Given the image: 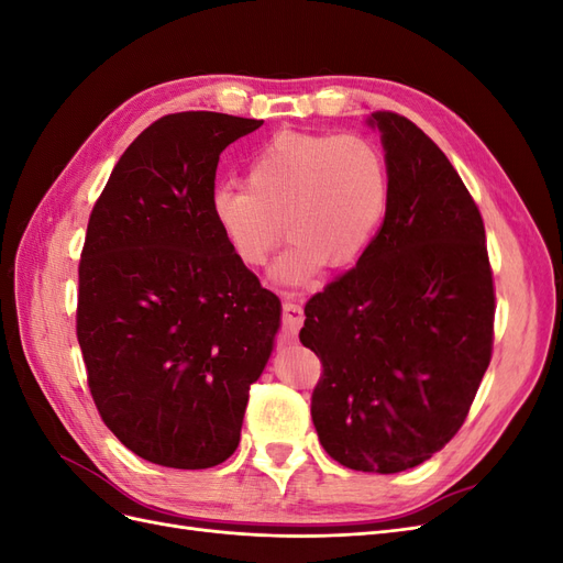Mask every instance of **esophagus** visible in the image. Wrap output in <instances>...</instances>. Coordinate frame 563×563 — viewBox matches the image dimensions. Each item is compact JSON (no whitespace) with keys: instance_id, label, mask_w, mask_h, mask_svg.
Returning <instances> with one entry per match:
<instances>
[{"instance_id":"34e87169","label":"esophagus","mask_w":563,"mask_h":563,"mask_svg":"<svg viewBox=\"0 0 563 563\" xmlns=\"http://www.w3.org/2000/svg\"><path fill=\"white\" fill-rule=\"evenodd\" d=\"M302 321H305L302 305L296 302V300H284V305H282V323H284V329L288 333H298L300 327H302Z\"/></svg>"}]
</instances>
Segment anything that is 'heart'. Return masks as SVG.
Masks as SVG:
<instances>
[{
    "label": "heart",
    "instance_id": "b5f03b06",
    "mask_svg": "<svg viewBox=\"0 0 563 563\" xmlns=\"http://www.w3.org/2000/svg\"><path fill=\"white\" fill-rule=\"evenodd\" d=\"M383 150L356 133L284 131L246 168V187H218L211 218L232 255L258 267L282 242L275 277L310 279L317 267L343 269L362 258L387 207Z\"/></svg>",
    "mask_w": 563,
    "mask_h": 563
}]
</instances>
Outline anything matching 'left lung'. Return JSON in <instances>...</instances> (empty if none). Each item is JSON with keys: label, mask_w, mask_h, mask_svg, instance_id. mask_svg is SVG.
I'll return each instance as SVG.
<instances>
[{"label": "left lung", "mask_w": 563, "mask_h": 563, "mask_svg": "<svg viewBox=\"0 0 563 563\" xmlns=\"http://www.w3.org/2000/svg\"><path fill=\"white\" fill-rule=\"evenodd\" d=\"M389 192L352 269L305 305L300 343L321 362L319 441L356 472L411 470L463 428L493 352L496 288L484 220L428 133L373 112Z\"/></svg>", "instance_id": "left-lung-1"}]
</instances>
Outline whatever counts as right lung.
<instances>
[{
  "mask_svg": "<svg viewBox=\"0 0 563 563\" xmlns=\"http://www.w3.org/2000/svg\"><path fill=\"white\" fill-rule=\"evenodd\" d=\"M261 124L166 114L126 147L93 203L77 340L100 418L155 465L228 460L275 345L279 298L234 258L211 218L220 152Z\"/></svg>",
  "mask_w": 563,
  "mask_h": 563,
  "instance_id": "add662e5",
  "label": "right lung"
}]
</instances>
